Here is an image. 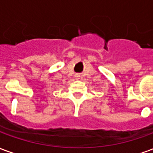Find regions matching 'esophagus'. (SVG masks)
<instances>
[{
  "instance_id": "1",
  "label": "esophagus",
  "mask_w": 153,
  "mask_h": 153,
  "mask_svg": "<svg viewBox=\"0 0 153 153\" xmlns=\"http://www.w3.org/2000/svg\"><path fill=\"white\" fill-rule=\"evenodd\" d=\"M79 74H76V75H75V78H76V79H79Z\"/></svg>"
}]
</instances>
